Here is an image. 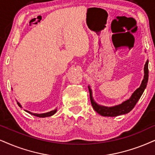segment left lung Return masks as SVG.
<instances>
[{
	"instance_id": "8db88e82",
	"label": "left lung",
	"mask_w": 155,
	"mask_h": 155,
	"mask_svg": "<svg viewBox=\"0 0 155 155\" xmlns=\"http://www.w3.org/2000/svg\"><path fill=\"white\" fill-rule=\"evenodd\" d=\"M148 60L147 61L145 66H144V79L142 80V84H141L140 87L132 94V97H131L128 100L125 101L121 104L112 107H106L103 106L98 105L97 103L94 102L93 98L91 96V91L89 87V94H90V99H91V103L92 107L94 110L97 111L98 114L104 117H117L119 115L125 114L129 113L132 109L134 108V106L137 103L139 99H140L141 96L144 92V89L147 87L148 81L149 77V69H148Z\"/></svg>"
}]
</instances>
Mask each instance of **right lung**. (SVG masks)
<instances>
[{
    "label": "right lung",
    "instance_id": "1",
    "mask_svg": "<svg viewBox=\"0 0 155 155\" xmlns=\"http://www.w3.org/2000/svg\"><path fill=\"white\" fill-rule=\"evenodd\" d=\"M18 105L20 107H21V104L18 102ZM26 111L28 113L34 115V116L38 117H51V116H52L53 114H54L56 112V109H54V111H49V112L44 113V114H34V113L30 112V111Z\"/></svg>",
    "mask_w": 155,
    "mask_h": 155
}]
</instances>
